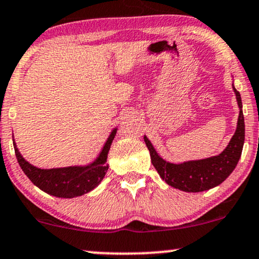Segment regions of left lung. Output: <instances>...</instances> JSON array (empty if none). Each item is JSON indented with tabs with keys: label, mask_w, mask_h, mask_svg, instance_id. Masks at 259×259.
Instances as JSON below:
<instances>
[{
	"label": "left lung",
	"mask_w": 259,
	"mask_h": 259,
	"mask_svg": "<svg viewBox=\"0 0 259 259\" xmlns=\"http://www.w3.org/2000/svg\"><path fill=\"white\" fill-rule=\"evenodd\" d=\"M233 90L240 110L238 124H236V131L230 139L229 144L221 154L207 157V159L172 163L162 159L155 150L148 137L144 136V142L150 153L151 163L167 184L176 189L187 191V193H200V191L212 189L223 183L234 171V168L238 165L242 153V147H244L245 120L244 114H242L241 96L234 87V83Z\"/></svg>",
	"instance_id": "1"
}]
</instances>
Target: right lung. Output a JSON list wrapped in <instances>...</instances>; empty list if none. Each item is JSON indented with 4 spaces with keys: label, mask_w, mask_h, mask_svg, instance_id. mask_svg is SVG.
I'll use <instances>...</instances> for the list:
<instances>
[{
    "label": "right lung",
    "mask_w": 259,
    "mask_h": 259,
    "mask_svg": "<svg viewBox=\"0 0 259 259\" xmlns=\"http://www.w3.org/2000/svg\"><path fill=\"white\" fill-rule=\"evenodd\" d=\"M117 128H114L103 145L97 159L84 166H68L59 168H38L31 165L21 156L13 139L15 156L18 162L36 187L52 196L72 199L90 193L98 187L104 178L109 166L106 165L111 143L116 136Z\"/></svg>",
    "instance_id": "obj_1"
}]
</instances>
